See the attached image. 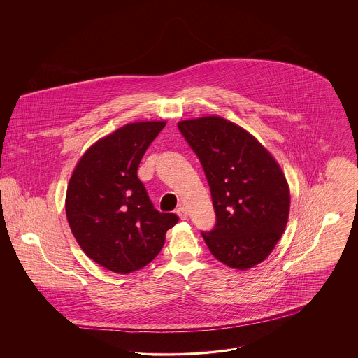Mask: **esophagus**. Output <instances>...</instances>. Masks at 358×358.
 Wrapping results in <instances>:
<instances>
[{
	"label": "esophagus",
	"instance_id": "esophagus-1",
	"mask_svg": "<svg viewBox=\"0 0 358 358\" xmlns=\"http://www.w3.org/2000/svg\"><path fill=\"white\" fill-rule=\"evenodd\" d=\"M177 215L180 216V219L181 220H187V208H184V206H180L178 209H177Z\"/></svg>",
	"mask_w": 358,
	"mask_h": 358
}]
</instances>
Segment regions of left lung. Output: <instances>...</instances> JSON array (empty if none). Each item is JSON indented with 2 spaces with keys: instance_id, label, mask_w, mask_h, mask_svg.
I'll return each instance as SVG.
<instances>
[{
  "instance_id": "1",
  "label": "left lung",
  "mask_w": 358,
  "mask_h": 358,
  "mask_svg": "<svg viewBox=\"0 0 358 358\" xmlns=\"http://www.w3.org/2000/svg\"><path fill=\"white\" fill-rule=\"evenodd\" d=\"M178 130L210 187L216 224L201 232L210 254L238 270L262 263L289 220V185L280 166L256 138L220 117L182 120Z\"/></svg>"
}]
</instances>
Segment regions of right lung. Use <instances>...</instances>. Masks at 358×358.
<instances>
[{
	"mask_svg": "<svg viewBox=\"0 0 358 358\" xmlns=\"http://www.w3.org/2000/svg\"><path fill=\"white\" fill-rule=\"evenodd\" d=\"M165 122L129 123L94 143L71 176L66 213L85 255L129 273L159 254L177 215L154 208L139 181V162Z\"/></svg>",
	"mask_w": 358,
	"mask_h": 358,
	"instance_id": "obj_1",
	"label": "right lung"
}]
</instances>
